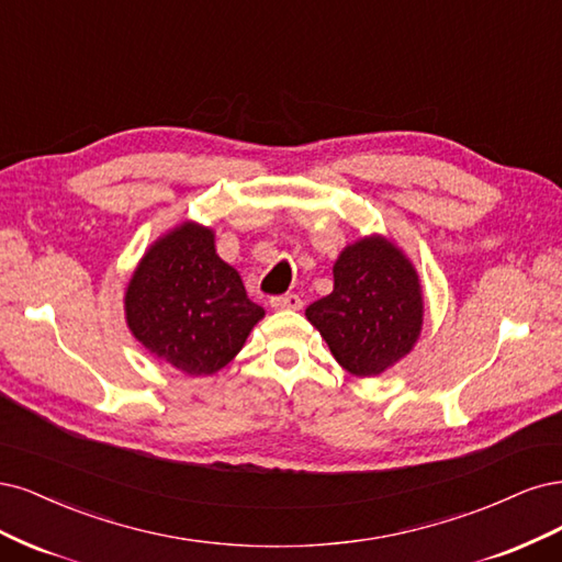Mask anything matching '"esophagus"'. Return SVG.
<instances>
[{"label": "esophagus", "instance_id": "esophagus-1", "mask_svg": "<svg viewBox=\"0 0 562 562\" xmlns=\"http://www.w3.org/2000/svg\"><path fill=\"white\" fill-rule=\"evenodd\" d=\"M301 305L303 301L299 294H282L270 299V307H276V311H301Z\"/></svg>", "mask_w": 562, "mask_h": 562}]
</instances>
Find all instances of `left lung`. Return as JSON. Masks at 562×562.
<instances>
[{"instance_id":"obj_1","label":"left lung","mask_w":562,"mask_h":562,"mask_svg":"<svg viewBox=\"0 0 562 562\" xmlns=\"http://www.w3.org/2000/svg\"><path fill=\"white\" fill-rule=\"evenodd\" d=\"M338 364L378 375L411 352L423 329V294L411 261L380 235L340 251L334 292L305 311Z\"/></svg>"}]
</instances>
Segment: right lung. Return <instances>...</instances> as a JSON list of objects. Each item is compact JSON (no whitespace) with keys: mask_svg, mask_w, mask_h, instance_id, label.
Instances as JSON below:
<instances>
[{"mask_svg":"<svg viewBox=\"0 0 562 562\" xmlns=\"http://www.w3.org/2000/svg\"><path fill=\"white\" fill-rule=\"evenodd\" d=\"M125 317L156 357L189 375H207L240 352L263 307L247 299L238 270L216 257L214 233L182 224L139 261Z\"/></svg>","mask_w":562,"mask_h":562,"instance_id":"obj_1","label":"right lung"}]
</instances>
